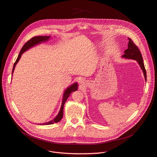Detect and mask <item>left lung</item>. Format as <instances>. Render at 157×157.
<instances>
[{
    "label": "left lung",
    "mask_w": 157,
    "mask_h": 157,
    "mask_svg": "<svg viewBox=\"0 0 157 157\" xmlns=\"http://www.w3.org/2000/svg\"><path fill=\"white\" fill-rule=\"evenodd\" d=\"M128 40L129 41L128 44V48L124 50V54L122 56V57L136 60L144 73V76L146 81V71L145 69L143 59V57H142L140 52L139 48L134 44V43L130 38H128Z\"/></svg>",
    "instance_id": "left-lung-1"
}]
</instances>
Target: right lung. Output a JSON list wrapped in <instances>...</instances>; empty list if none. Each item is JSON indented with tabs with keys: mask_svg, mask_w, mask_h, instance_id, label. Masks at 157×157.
Listing matches in <instances>:
<instances>
[{
	"mask_svg": "<svg viewBox=\"0 0 157 157\" xmlns=\"http://www.w3.org/2000/svg\"><path fill=\"white\" fill-rule=\"evenodd\" d=\"M50 36H35L33 37V38H31L30 40H29L27 42H26L25 43L24 45L23 46V47L21 48L20 54L17 59V60L15 61V63H14L13 65V71H12V74L14 71V68H15L16 64H17V63L19 61L22 55V54L24 53V52H25L26 50H27L28 49H29L30 48H31L36 44H40L42 42H45L47 41L48 40H49V39L50 38ZM78 89V84L76 83H74L73 84H72L71 86H70V87H68L67 88L63 94V102H62V105L61 107V109L59 110V113L57 114V116L54 119H52V120L45 123H43L41 124H54L56 123H58L61 121V119H62L63 116V109H64V105L65 104V102L66 101V100L68 99V98L69 97V96L71 94V93L73 91H75L77 90Z\"/></svg>",
	"mask_w": 157,
	"mask_h": 157,
	"instance_id": "1",
	"label": "right lung"
}]
</instances>
